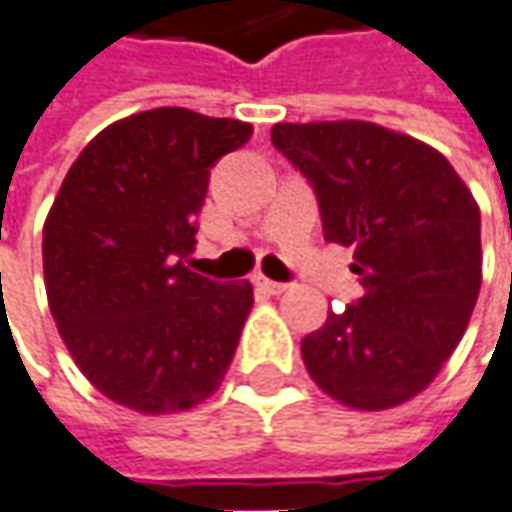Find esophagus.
Instances as JSON below:
<instances>
[{
  "label": "esophagus",
  "instance_id": "34e87169",
  "mask_svg": "<svg viewBox=\"0 0 512 512\" xmlns=\"http://www.w3.org/2000/svg\"><path fill=\"white\" fill-rule=\"evenodd\" d=\"M255 285H260L263 291H269V294H283L288 285L277 283V280H269V277H263V274H257Z\"/></svg>",
  "mask_w": 512,
  "mask_h": 512
}]
</instances>
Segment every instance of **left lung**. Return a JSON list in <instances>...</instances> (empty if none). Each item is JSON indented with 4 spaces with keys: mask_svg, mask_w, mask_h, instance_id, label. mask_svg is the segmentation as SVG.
<instances>
[{
    "mask_svg": "<svg viewBox=\"0 0 512 512\" xmlns=\"http://www.w3.org/2000/svg\"><path fill=\"white\" fill-rule=\"evenodd\" d=\"M271 142L314 187L325 241L353 246L364 297L302 339L330 398L389 409L460 344L482 285L479 207L434 148L358 120L277 123Z\"/></svg>",
    "mask_w": 512,
    "mask_h": 512,
    "instance_id": "8db88e82",
    "label": "left lung"
}]
</instances>
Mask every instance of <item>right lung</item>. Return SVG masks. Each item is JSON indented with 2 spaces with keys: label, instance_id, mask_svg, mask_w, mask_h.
I'll list each match as a JSON object with an SVG mask.
<instances>
[{
  "label": "right lung",
  "instance_id": "obj_1",
  "mask_svg": "<svg viewBox=\"0 0 512 512\" xmlns=\"http://www.w3.org/2000/svg\"><path fill=\"white\" fill-rule=\"evenodd\" d=\"M252 125L179 106L100 131L66 173L44 224V283L61 339L106 398L148 415L204 401L252 308L249 280L182 263L210 168Z\"/></svg>",
  "mask_w": 512,
  "mask_h": 512
}]
</instances>
